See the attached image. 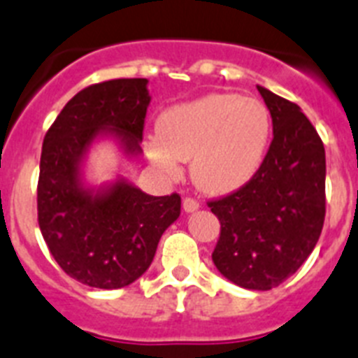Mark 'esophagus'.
<instances>
[{"label":"esophagus","mask_w":358,"mask_h":358,"mask_svg":"<svg viewBox=\"0 0 358 358\" xmlns=\"http://www.w3.org/2000/svg\"><path fill=\"white\" fill-rule=\"evenodd\" d=\"M182 206H184L185 213H193V211H196V209L200 208L199 202H196L194 199H189V196H185L184 202H182Z\"/></svg>","instance_id":"esophagus-1"}]
</instances>
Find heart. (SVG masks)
<instances>
[{"instance_id":"b5f03b06","label":"heart","mask_w":358,"mask_h":358,"mask_svg":"<svg viewBox=\"0 0 358 358\" xmlns=\"http://www.w3.org/2000/svg\"><path fill=\"white\" fill-rule=\"evenodd\" d=\"M156 130L158 136L145 141V152L159 173L178 178L180 162L191 159L194 185L224 196L259 173L272 138V115L254 97L208 94L165 110Z\"/></svg>"}]
</instances>
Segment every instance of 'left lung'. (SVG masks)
Segmentation results:
<instances>
[{"instance_id":"1","label":"left lung","mask_w":358,"mask_h":358,"mask_svg":"<svg viewBox=\"0 0 358 358\" xmlns=\"http://www.w3.org/2000/svg\"><path fill=\"white\" fill-rule=\"evenodd\" d=\"M274 139L255 178L209 202L220 220L213 263L231 283L270 290L300 268L325 219V149L298 104L257 86Z\"/></svg>"}]
</instances>
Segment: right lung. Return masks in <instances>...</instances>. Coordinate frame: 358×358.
<instances>
[{
    "label": "right lung",
    "mask_w": 358,
    "mask_h": 358,
    "mask_svg": "<svg viewBox=\"0 0 358 358\" xmlns=\"http://www.w3.org/2000/svg\"><path fill=\"white\" fill-rule=\"evenodd\" d=\"M147 78H115L78 92L42 145L38 224L60 268L95 289H123L150 266L162 235L180 217L176 193L150 196L123 176L95 187L84 164L101 139L124 158L141 154Z\"/></svg>",
    "instance_id": "obj_1"
}]
</instances>
